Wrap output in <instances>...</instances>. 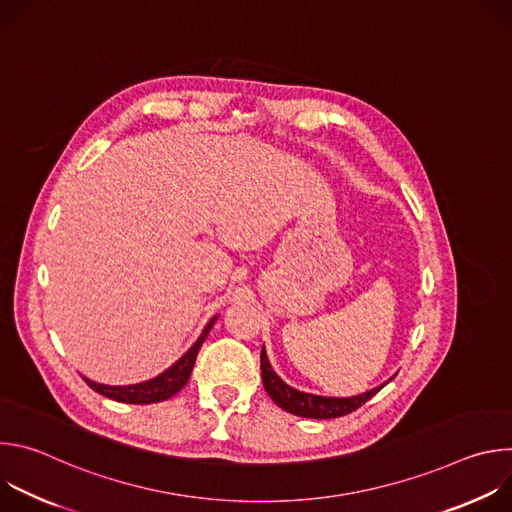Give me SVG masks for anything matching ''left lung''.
<instances>
[{
	"instance_id": "obj_1",
	"label": "left lung",
	"mask_w": 512,
	"mask_h": 512,
	"mask_svg": "<svg viewBox=\"0 0 512 512\" xmlns=\"http://www.w3.org/2000/svg\"><path fill=\"white\" fill-rule=\"evenodd\" d=\"M261 377H263V387H265L267 395L275 401V405H279L283 411H287L291 415H300V417H308V419H332V417L348 415L354 409H358L362 403H367L371 397H375L391 379H395V375H393L383 385H379L367 393L354 395V397H324V395L306 393V391L289 387L273 371L271 362L267 358V352H265V346L261 348Z\"/></svg>"
}]
</instances>
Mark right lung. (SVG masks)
Instances as JSON below:
<instances>
[{"instance_id": "right-lung-1", "label": "right lung", "mask_w": 512, "mask_h": 512, "mask_svg": "<svg viewBox=\"0 0 512 512\" xmlns=\"http://www.w3.org/2000/svg\"><path fill=\"white\" fill-rule=\"evenodd\" d=\"M216 318H218V316H214V318L204 326V330L200 332L198 340L172 364L170 369H166L164 373H160L158 377H154V379H150V381L135 383V385H121V387H115V385L95 383V381H91V379H87V377H83V379H85V383H87L93 391H97V393H101V395H105V397H109V399H113V401H119V403L148 405V403L166 401V399L174 397V395L188 383V379H190V375H192V369H194L196 356H198V350H200L204 338L208 336L210 328L214 326Z\"/></svg>"}]
</instances>
